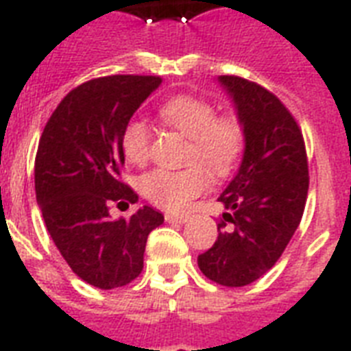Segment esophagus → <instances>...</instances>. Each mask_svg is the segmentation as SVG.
Here are the masks:
<instances>
[{"mask_svg":"<svg viewBox=\"0 0 351 351\" xmlns=\"http://www.w3.org/2000/svg\"><path fill=\"white\" fill-rule=\"evenodd\" d=\"M187 215H173V213H165V220L169 222V224H184L187 222Z\"/></svg>","mask_w":351,"mask_h":351,"instance_id":"34e87169","label":"esophagus"}]
</instances>
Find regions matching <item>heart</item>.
<instances>
[{
	"instance_id": "obj_1",
	"label": "heart",
	"mask_w": 351,
	"mask_h": 351,
	"mask_svg": "<svg viewBox=\"0 0 351 351\" xmlns=\"http://www.w3.org/2000/svg\"><path fill=\"white\" fill-rule=\"evenodd\" d=\"M160 120L189 138L182 169H154L140 180V193L167 211H182L209 186V170L217 178L230 175L244 149V125L233 112L217 114L209 101L178 95L160 107ZM151 127L131 120L121 132V151L131 164H147Z\"/></svg>"
}]
</instances>
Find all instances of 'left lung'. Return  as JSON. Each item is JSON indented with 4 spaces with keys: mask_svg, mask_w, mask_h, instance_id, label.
<instances>
[{
    "mask_svg": "<svg viewBox=\"0 0 351 351\" xmlns=\"http://www.w3.org/2000/svg\"><path fill=\"white\" fill-rule=\"evenodd\" d=\"M244 125L240 169L219 197L226 213L219 237L198 255L200 271L217 284L255 282L289 244L308 198V156L302 131L288 107L262 85L220 76Z\"/></svg>",
    "mask_w": 351,
    "mask_h": 351,
    "instance_id": "8db88e82",
    "label": "left lung"
}]
</instances>
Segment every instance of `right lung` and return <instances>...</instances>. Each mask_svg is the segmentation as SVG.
Masks as SVG:
<instances>
[{"mask_svg":"<svg viewBox=\"0 0 351 351\" xmlns=\"http://www.w3.org/2000/svg\"><path fill=\"white\" fill-rule=\"evenodd\" d=\"M160 76L112 74L78 85L63 98L41 132L34 184L47 231L69 267L90 286L114 289L142 273L149 233L164 215L143 206L129 219H111L112 204L138 202L121 182V132Z\"/></svg>","mask_w":351,"mask_h":351,"instance_id":"add662e5","label":"right lung"}]
</instances>
